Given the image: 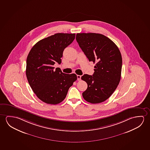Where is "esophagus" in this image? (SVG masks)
<instances>
[{
    "label": "esophagus",
    "instance_id": "esophagus-1",
    "mask_svg": "<svg viewBox=\"0 0 150 150\" xmlns=\"http://www.w3.org/2000/svg\"><path fill=\"white\" fill-rule=\"evenodd\" d=\"M81 75H77V80H78V81H81Z\"/></svg>",
    "mask_w": 150,
    "mask_h": 150
}]
</instances>
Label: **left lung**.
I'll use <instances>...</instances> for the list:
<instances>
[{"label": "left lung", "instance_id": "left-lung-1", "mask_svg": "<svg viewBox=\"0 0 150 150\" xmlns=\"http://www.w3.org/2000/svg\"><path fill=\"white\" fill-rule=\"evenodd\" d=\"M76 40L89 61L96 63L92 75L84 74L87 89L83 93L86 101L93 104L105 101L120 83L122 58L115 44L103 35L77 33Z\"/></svg>", "mask_w": 150, "mask_h": 150}]
</instances>
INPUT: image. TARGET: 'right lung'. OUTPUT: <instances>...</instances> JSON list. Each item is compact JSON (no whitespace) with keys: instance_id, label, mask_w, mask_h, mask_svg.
<instances>
[{"instance_id":"obj_1","label":"right lung","mask_w":150,"mask_h":150,"mask_svg":"<svg viewBox=\"0 0 150 150\" xmlns=\"http://www.w3.org/2000/svg\"><path fill=\"white\" fill-rule=\"evenodd\" d=\"M75 34L57 33L42 39L33 47L26 60V75L33 92L47 104L63 101L77 80L75 74H65L53 65L61 64L64 49L73 42Z\"/></svg>"}]
</instances>
